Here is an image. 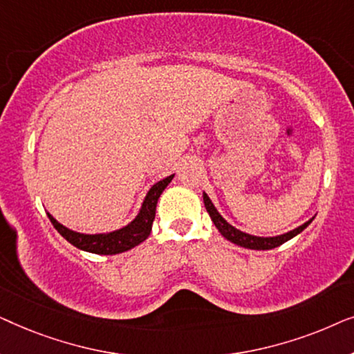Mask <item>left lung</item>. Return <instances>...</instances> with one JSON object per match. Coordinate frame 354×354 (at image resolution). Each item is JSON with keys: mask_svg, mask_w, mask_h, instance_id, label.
Masks as SVG:
<instances>
[{"mask_svg": "<svg viewBox=\"0 0 354 354\" xmlns=\"http://www.w3.org/2000/svg\"><path fill=\"white\" fill-rule=\"evenodd\" d=\"M203 201H205L206 211L209 212L211 221L214 222V225L217 227V230L221 232V235L225 236V239L232 241V243L243 246V248H248V250H272V248H277V246L285 243V241H288L290 239H293V236L301 234V232L306 229V227L311 224L313 219H314V217H313V219L304 222L303 225L297 227V229L287 232V234H282V235H277V236H256V235L245 234V232H241L239 229H235L234 225H230L229 222H227L224 217L219 214V211L216 209V206L212 205V201L209 200V196H207L206 193H203Z\"/></svg>", "mask_w": 354, "mask_h": 354, "instance_id": "obj_1", "label": "left lung"}]
</instances>
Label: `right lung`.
I'll use <instances>...</instances> for the list:
<instances>
[{
    "label": "right lung",
    "instance_id": "right-lung-1",
    "mask_svg": "<svg viewBox=\"0 0 354 354\" xmlns=\"http://www.w3.org/2000/svg\"><path fill=\"white\" fill-rule=\"evenodd\" d=\"M172 178L174 174L162 178V180H159L158 183H154L149 188L147 196H145L143 205L140 207L137 217L130 224L122 227V229L108 232V234H80V232H74L59 224L50 212H46V214L50 217L51 224L55 225V229L71 245H74L75 248L95 254H119L133 248V246L140 245L142 241L148 239L149 232H151L154 216H156V205L159 196H161L164 188L171 183Z\"/></svg>",
    "mask_w": 354,
    "mask_h": 354
}]
</instances>
